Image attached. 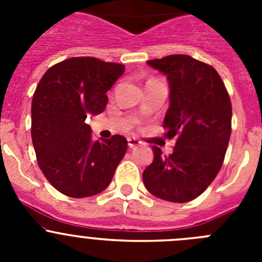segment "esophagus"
<instances>
[{
    "label": "esophagus",
    "mask_w": 262,
    "mask_h": 262,
    "mask_svg": "<svg viewBox=\"0 0 262 262\" xmlns=\"http://www.w3.org/2000/svg\"><path fill=\"white\" fill-rule=\"evenodd\" d=\"M127 142H128L129 148H134V147H136V145L140 144V142H139L138 139H135V138H128L127 139Z\"/></svg>",
    "instance_id": "34e87169"
}]
</instances>
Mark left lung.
Instances as JSON below:
<instances>
[{"label": "left lung", "mask_w": 262, "mask_h": 262, "mask_svg": "<svg viewBox=\"0 0 262 262\" xmlns=\"http://www.w3.org/2000/svg\"><path fill=\"white\" fill-rule=\"evenodd\" d=\"M166 75L170 105L164 118L172 155L154 145L152 164L143 172L147 190L176 203L195 200L221 170L231 136L232 105L224 82L211 66L189 55L147 61Z\"/></svg>", "instance_id": "left-lung-1"}]
</instances>
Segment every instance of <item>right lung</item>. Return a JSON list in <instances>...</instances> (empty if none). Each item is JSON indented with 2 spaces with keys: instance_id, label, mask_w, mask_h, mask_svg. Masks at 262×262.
Returning a JSON list of instances; mask_svg holds the SVG:
<instances>
[{
  "instance_id": "obj_1",
  "label": "right lung",
  "mask_w": 262,
  "mask_h": 262,
  "mask_svg": "<svg viewBox=\"0 0 262 262\" xmlns=\"http://www.w3.org/2000/svg\"><path fill=\"white\" fill-rule=\"evenodd\" d=\"M123 64L96 57H71L47 69L31 103V138L36 161L48 182L72 198L101 193L127 151L122 135L92 140L85 122L102 113L107 90Z\"/></svg>"
}]
</instances>
